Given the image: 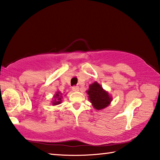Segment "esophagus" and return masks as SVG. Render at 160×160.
Instances as JSON below:
<instances>
[{"instance_id": "obj_1", "label": "esophagus", "mask_w": 160, "mask_h": 160, "mask_svg": "<svg viewBox=\"0 0 160 160\" xmlns=\"http://www.w3.org/2000/svg\"><path fill=\"white\" fill-rule=\"evenodd\" d=\"M72 91H75V92L78 91V90H79V87H78V86H73L72 88Z\"/></svg>"}]
</instances>
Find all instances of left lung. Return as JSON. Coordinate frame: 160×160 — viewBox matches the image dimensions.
I'll list each match as a JSON object with an SVG mask.
<instances>
[{
	"label": "left lung",
	"mask_w": 160,
	"mask_h": 160,
	"mask_svg": "<svg viewBox=\"0 0 160 160\" xmlns=\"http://www.w3.org/2000/svg\"><path fill=\"white\" fill-rule=\"evenodd\" d=\"M87 92L92 106L97 110L106 108L110 104L112 100L108 92L105 91L101 85L97 82H95L90 85Z\"/></svg>",
	"instance_id": "8db88e82"
}]
</instances>
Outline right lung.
Instances as JSON below:
<instances>
[{"instance_id":"right-lung-1","label":"right lung","mask_w":160,"mask_h":160,"mask_svg":"<svg viewBox=\"0 0 160 160\" xmlns=\"http://www.w3.org/2000/svg\"><path fill=\"white\" fill-rule=\"evenodd\" d=\"M62 93L59 92H57V94L54 95V99L53 102H52V104L54 106H56V105H58L59 103H61V98H62Z\"/></svg>"}]
</instances>
